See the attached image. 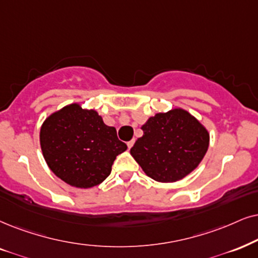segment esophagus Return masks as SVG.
<instances>
[{
	"mask_svg": "<svg viewBox=\"0 0 258 258\" xmlns=\"http://www.w3.org/2000/svg\"><path fill=\"white\" fill-rule=\"evenodd\" d=\"M133 144H135V139H132V140H130V142H127V146H128V149H131L132 146H133Z\"/></svg>",
	"mask_w": 258,
	"mask_h": 258,
	"instance_id": "1",
	"label": "esophagus"
}]
</instances>
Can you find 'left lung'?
I'll use <instances>...</instances> for the list:
<instances>
[{
    "label": "left lung",
    "mask_w": 258,
    "mask_h": 258,
    "mask_svg": "<svg viewBox=\"0 0 258 258\" xmlns=\"http://www.w3.org/2000/svg\"><path fill=\"white\" fill-rule=\"evenodd\" d=\"M142 130L144 135L135 143L131 155L149 177L163 183L190 174L210 145L205 126L182 108L157 113Z\"/></svg>",
    "instance_id": "1"
}]
</instances>
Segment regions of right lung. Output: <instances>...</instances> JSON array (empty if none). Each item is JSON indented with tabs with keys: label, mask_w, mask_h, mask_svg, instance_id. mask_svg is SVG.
<instances>
[{
	"label": "right lung",
	"mask_w": 258,
	"mask_h": 258,
	"mask_svg": "<svg viewBox=\"0 0 258 258\" xmlns=\"http://www.w3.org/2000/svg\"><path fill=\"white\" fill-rule=\"evenodd\" d=\"M42 156L52 172L76 188L100 184L127 145L94 109L71 103L52 113L40 128Z\"/></svg>",
	"instance_id": "right-lung-1"
}]
</instances>
